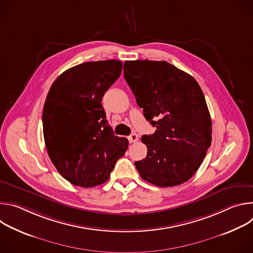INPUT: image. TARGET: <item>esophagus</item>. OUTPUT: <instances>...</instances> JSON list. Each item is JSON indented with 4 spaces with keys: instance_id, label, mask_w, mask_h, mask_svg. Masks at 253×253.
<instances>
[{
    "instance_id": "esophagus-1",
    "label": "esophagus",
    "mask_w": 253,
    "mask_h": 253,
    "mask_svg": "<svg viewBox=\"0 0 253 253\" xmlns=\"http://www.w3.org/2000/svg\"><path fill=\"white\" fill-rule=\"evenodd\" d=\"M128 140H129L130 143H134V142L138 141V135L135 134V133H133V134H131V135L128 137Z\"/></svg>"
}]
</instances>
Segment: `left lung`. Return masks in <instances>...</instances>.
Listing matches in <instances>:
<instances>
[{
  "mask_svg": "<svg viewBox=\"0 0 253 253\" xmlns=\"http://www.w3.org/2000/svg\"><path fill=\"white\" fill-rule=\"evenodd\" d=\"M124 78L156 131L144 135L147 156L136 161L141 178L159 187L184 183L198 170L212 140V124L196 80L165 61L124 63Z\"/></svg>",
  "mask_w": 253,
  "mask_h": 253,
  "instance_id": "1",
  "label": "left lung"
}]
</instances>
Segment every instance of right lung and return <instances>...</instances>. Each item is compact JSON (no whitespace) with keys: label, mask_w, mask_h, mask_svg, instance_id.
<instances>
[{"label":"right lung","mask_w":253,"mask_h":253,"mask_svg":"<svg viewBox=\"0 0 253 253\" xmlns=\"http://www.w3.org/2000/svg\"><path fill=\"white\" fill-rule=\"evenodd\" d=\"M122 65L107 60L72 67L48 92L42 118L48 155L58 172L76 186L106 182L128 148L126 138L114 135L101 104Z\"/></svg>","instance_id":"obj_1"}]
</instances>
